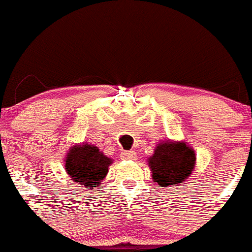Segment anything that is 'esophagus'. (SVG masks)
Here are the masks:
<instances>
[{
    "instance_id": "34e87169",
    "label": "esophagus",
    "mask_w": 252,
    "mask_h": 252,
    "mask_svg": "<svg viewBox=\"0 0 252 252\" xmlns=\"http://www.w3.org/2000/svg\"><path fill=\"white\" fill-rule=\"evenodd\" d=\"M136 158V153L133 150L130 151H122L121 153V159L124 160H131V159H135Z\"/></svg>"
}]
</instances>
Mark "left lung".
Segmentation results:
<instances>
[{"instance_id": "8db88e82", "label": "left lung", "mask_w": 252, "mask_h": 252, "mask_svg": "<svg viewBox=\"0 0 252 252\" xmlns=\"http://www.w3.org/2000/svg\"><path fill=\"white\" fill-rule=\"evenodd\" d=\"M195 153L184 141H159L148 158L151 177L159 187L177 188L183 184L195 168Z\"/></svg>"}]
</instances>
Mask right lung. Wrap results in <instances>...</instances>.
<instances>
[{
  "label": "right lung",
  "instance_id": "1",
  "mask_svg": "<svg viewBox=\"0 0 252 252\" xmlns=\"http://www.w3.org/2000/svg\"><path fill=\"white\" fill-rule=\"evenodd\" d=\"M65 171L74 183L86 188H101L102 180L113 162L99 149L91 144H77L70 146L65 160Z\"/></svg>",
  "mask_w": 252,
  "mask_h": 252
}]
</instances>
